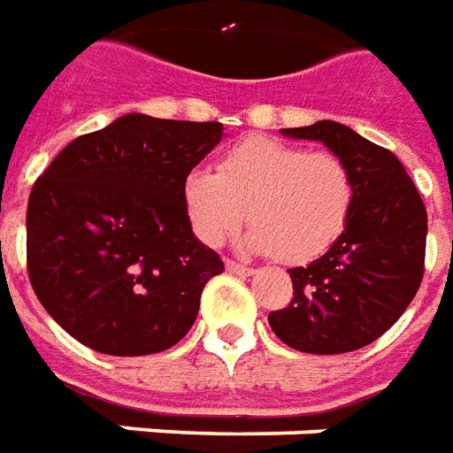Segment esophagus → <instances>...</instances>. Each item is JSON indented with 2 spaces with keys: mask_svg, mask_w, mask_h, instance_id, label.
<instances>
[{
  "mask_svg": "<svg viewBox=\"0 0 453 453\" xmlns=\"http://www.w3.org/2000/svg\"><path fill=\"white\" fill-rule=\"evenodd\" d=\"M226 269L227 272H233V274H255V269H250V266L240 265V262H233V259H226Z\"/></svg>",
  "mask_w": 453,
  "mask_h": 453,
  "instance_id": "34e87169",
  "label": "esophagus"
}]
</instances>
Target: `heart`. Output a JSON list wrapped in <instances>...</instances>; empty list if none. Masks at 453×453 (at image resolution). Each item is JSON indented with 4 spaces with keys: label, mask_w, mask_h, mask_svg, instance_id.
I'll return each mask as SVG.
<instances>
[{
    "label": "heart",
    "mask_w": 453,
    "mask_h": 453,
    "mask_svg": "<svg viewBox=\"0 0 453 453\" xmlns=\"http://www.w3.org/2000/svg\"><path fill=\"white\" fill-rule=\"evenodd\" d=\"M184 208L196 237L218 247L250 220L247 247L301 265L327 252L349 223L357 181L347 159L255 135L220 157L216 174L184 179Z\"/></svg>",
    "instance_id": "b5f03b06"
}]
</instances>
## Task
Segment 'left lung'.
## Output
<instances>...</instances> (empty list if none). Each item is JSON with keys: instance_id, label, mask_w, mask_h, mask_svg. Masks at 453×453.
I'll return each instance as SVG.
<instances>
[{"instance_id": "obj_1", "label": "left lung", "mask_w": 453, "mask_h": 453, "mask_svg": "<svg viewBox=\"0 0 453 453\" xmlns=\"http://www.w3.org/2000/svg\"><path fill=\"white\" fill-rule=\"evenodd\" d=\"M284 135L320 140L347 159L357 181L349 223L320 259L288 269L294 298L269 313L279 340L305 354L366 347L405 313L425 274L427 211L390 150L349 126L318 120Z\"/></svg>"}]
</instances>
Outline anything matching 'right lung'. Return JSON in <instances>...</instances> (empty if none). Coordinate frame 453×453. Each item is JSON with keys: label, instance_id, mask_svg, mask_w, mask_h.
Returning a JSON list of instances; mask_svg holds the SVG:
<instances>
[{"label": "right lung", "instance_id": "obj_1", "mask_svg": "<svg viewBox=\"0 0 453 453\" xmlns=\"http://www.w3.org/2000/svg\"><path fill=\"white\" fill-rule=\"evenodd\" d=\"M220 138L218 120L128 113L74 138L35 179L28 279L84 347L145 357L191 330L203 286L226 266L191 233L181 188Z\"/></svg>", "mask_w": 453, "mask_h": 453}]
</instances>
